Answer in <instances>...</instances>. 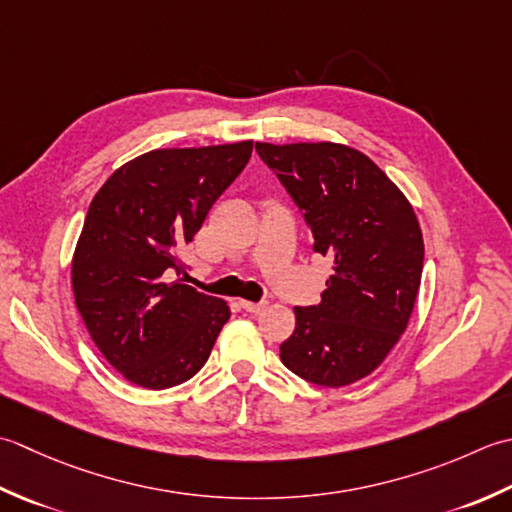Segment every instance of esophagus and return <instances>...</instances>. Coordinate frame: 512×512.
I'll return each instance as SVG.
<instances>
[{
    "mask_svg": "<svg viewBox=\"0 0 512 512\" xmlns=\"http://www.w3.org/2000/svg\"><path fill=\"white\" fill-rule=\"evenodd\" d=\"M241 307L249 314H260L267 307V302H249V300H241Z\"/></svg>",
    "mask_w": 512,
    "mask_h": 512,
    "instance_id": "obj_1",
    "label": "esophagus"
}]
</instances>
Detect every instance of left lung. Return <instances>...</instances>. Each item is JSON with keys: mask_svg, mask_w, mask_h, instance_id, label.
I'll list each match as a JSON object with an SVG mask.
<instances>
[{"mask_svg": "<svg viewBox=\"0 0 512 512\" xmlns=\"http://www.w3.org/2000/svg\"><path fill=\"white\" fill-rule=\"evenodd\" d=\"M302 210L314 252L333 260L322 300L294 307L280 344L289 371L347 387L387 360L413 314L424 241L409 198L367 154L331 141L256 143Z\"/></svg>", "mask_w": 512, "mask_h": 512, "instance_id": "left-lung-1", "label": "left lung"}]
</instances>
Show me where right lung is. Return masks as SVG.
<instances>
[{
    "instance_id": "right-lung-1",
    "label": "right lung",
    "mask_w": 512,
    "mask_h": 512,
    "mask_svg": "<svg viewBox=\"0 0 512 512\" xmlns=\"http://www.w3.org/2000/svg\"><path fill=\"white\" fill-rule=\"evenodd\" d=\"M252 148L238 141L145 152L92 198L72 254V291L103 358L137 387L190 380L229 320L225 300L171 278L185 274V245Z\"/></svg>"
}]
</instances>
